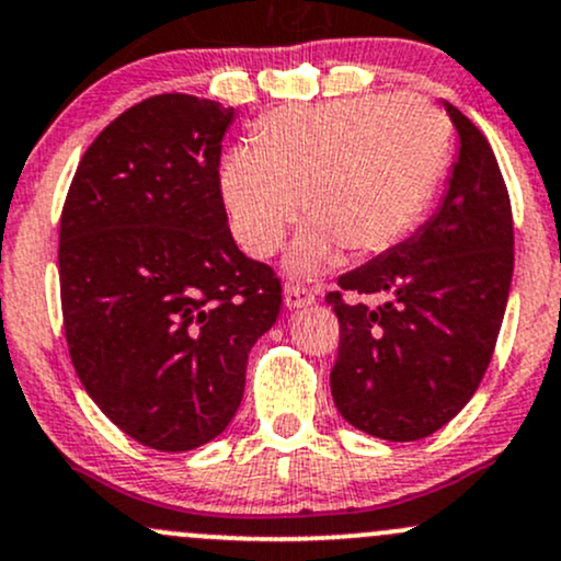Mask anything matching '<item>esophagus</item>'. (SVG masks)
Wrapping results in <instances>:
<instances>
[{"mask_svg": "<svg viewBox=\"0 0 561 561\" xmlns=\"http://www.w3.org/2000/svg\"><path fill=\"white\" fill-rule=\"evenodd\" d=\"M287 309H306L313 304V290L306 285H287L285 287Z\"/></svg>", "mask_w": 561, "mask_h": 561, "instance_id": "obj_1", "label": "esophagus"}]
</instances>
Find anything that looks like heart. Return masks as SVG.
Wrapping results in <instances>:
<instances>
[{
	"label": "heart",
	"mask_w": 561,
	"mask_h": 561,
	"mask_svg": "<svg viewBox=\"0 0 561 561\" xmlns=\"http://www.w3.org/2000/svg\"><path fill=\"white\" fill-rule=\"evenodd\" d=\"M252 140L220 172L233 237L268 257L304 213L290 268L313 274L343 248L365 257L408 237L447 168L450 127L421 95H365L276 111Z\"/></svg>",
	"instance_id": "obj_1"
}]
</instances>
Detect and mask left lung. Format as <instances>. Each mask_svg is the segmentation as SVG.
Wrapping results in <instances>:
<instances>
[{
	"label": "left lung",
	"instance_id": "obj_1",
	"mask_svg": "<svg viewBox=\"0 0 561 561\" xmlns=\"http://www.w3.org/2000/svg\"><path fill=\"white\" fill-rule=\"evenodd\" d=\"M447 114L460 153L439 210L324 295L341 322L335 408L389 442L423 439L466 408L488 373L514 274V218L495 153L469 116L450 103Z\"/></svg>",
	"mask_w": 561,
	"mask_h": 561
}]
</instances>
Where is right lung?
Segmentation results:
<instances>
[{
  "mask_svg": "<svg viewBox=\"0 0 561 561\" xmlns=\"http://www.w3.org/2000/svg\"><path fill=\"white\" fill-rule=\"evenodd\" d=\"M233 108L164 92L84 151L60 213V309L92 402L140 445L215 439L244 393L282 279L239 252L220 194Z\"/></svg>",
  "mask_w": 561,
  "mask_h": 561,
  "instance_id": "add662e5",
  "label": "right lung"
}]
</instances>
